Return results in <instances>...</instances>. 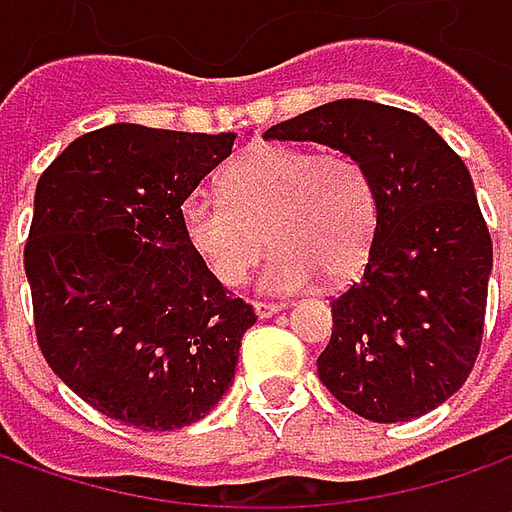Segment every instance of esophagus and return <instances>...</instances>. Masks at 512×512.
<instances>
[{
	"label": "esophagus",
	"instance_id": "1",
	"mask_svg": "<svg viewBox=\"0 0 512 512\" xmlns=\"http://www.w3.org/2000/svg\"><path fill=\"white\" fill-rule=\"evenodd\" d=\"M253 310H256V316L259 319H270V316H276L282 305H273V302H253Z\"/></svg>",
	"mask_w": 512,
	"mask_h": 512
}]
</instances>
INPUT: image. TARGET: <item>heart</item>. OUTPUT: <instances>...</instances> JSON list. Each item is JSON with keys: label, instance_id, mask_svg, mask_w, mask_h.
<instances>
[{"label": "heart", "instance_id": "heart-1", "mask_svg": "<svg viewBox=\"0 0 512 512\" xmlns=\"http://www.w3.org/2000/svg\"><path fill=\"white\" fill-rule=\"evenodd\" d=\"M376 216V187L353 156L293 145L250 148L222 173V196L196 190L182 202L187 245L222 285H242L276 242L262 276L270 293L356 273Z\"/></svg>", "mask_w": 512, "mask_h": 512}]
</instances>
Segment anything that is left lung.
<instances>
[{
    "label": "left lung",
    "instance_id": "left-lung-1",
    "mask_svg": "<svg viewBox=\"0 0 512 512\" xmlns=\"http://www.w3.org/2000/svg\"><path fill=\"white\" fill-rule=\"evenodd\" d=\"M265 139L353 156L376 187V233L359 282L333 299L319 379L370 422H410L470 376L484 333L493 242L473 179L422 116L336 99Z\"/></svg>",
    "mask_w": 512,
    "mask_h": 512
}]
</instances>
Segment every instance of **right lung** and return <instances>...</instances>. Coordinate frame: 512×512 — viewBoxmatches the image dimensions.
Returning <instances> with one entry per match:
<instances>
[{
    "instance_id": "add662e5",
    "label": "right lung",
    "mask_w": 512,
    "mask_h": 512,
    "mask_svg": "<svg viewBox=\"0 0 512 512\" xmlns=\"http://www.w3.org/2000/svg\"><path fill=\"white\" fill-rule=\"evenodd\" d=\"M236 133L116 122L39 176L25 273L50 370L116 422L179 430L205 419L256 325L187 245L182 202Z\"/></svg>"
}]
</instances>
